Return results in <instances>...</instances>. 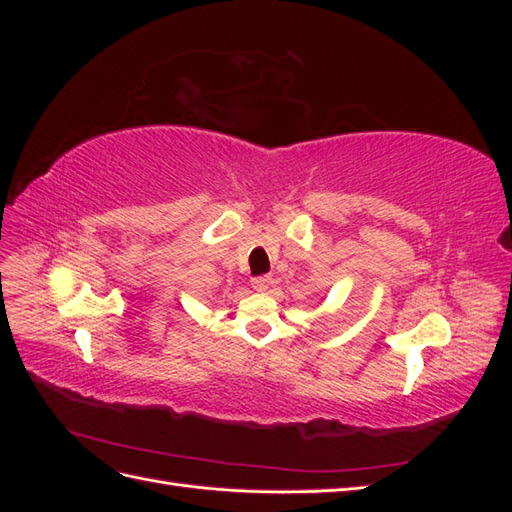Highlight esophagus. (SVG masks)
<instances>
[{"label":"esophagus","instance_id":"esophagus-1","mask_svg":"<svg viewBox=\"0 0 512 512\" xmlns=\"http://www.w3.org/2000/svg\"><path fill=\"white\" fill-rule=\"evenodd\" d=\"M271 277L269 275H258V277H254L252 280V288L254 290H258V292H265L269 286H271Z\"/></svg>","mask_w":512,"mask_h":512}]
</instances>
